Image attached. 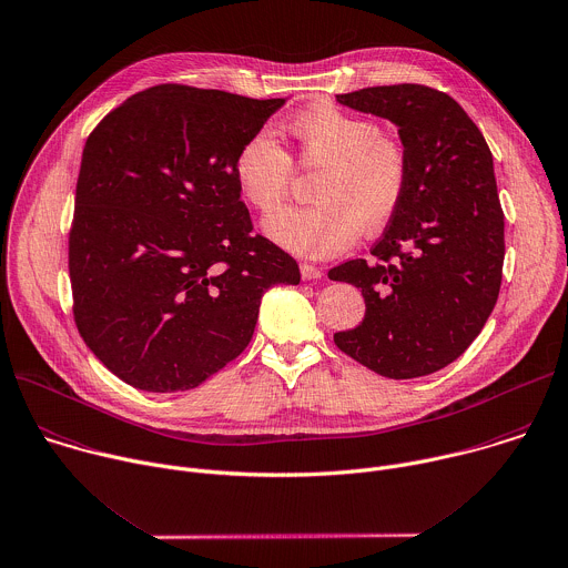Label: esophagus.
<instances>
[{"label":"esophagus","instance_id":"1","mask_svg":"<svg viewBox=\"0 0 568 568\" xmlns=\"http://www.w3.org/2000/svg\"><path fill=\"white\" fill-rule=\"evenodd\" d=\"M301 276H303V281H316L323 276V272L310 263H301Z\"/></svg>","mask_w":568,"mask_h":568}]
</instances>
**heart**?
<instances>
[{"label":"heart","instance_id":"heart-1","mask_svg":"<svg viewBox=\"0 0 568 568\" xmlns=\"http://www.w3.org/2000/svg\"><path fill=\"white\" fill-rule=\"evenodd\" d=\"M305 164L323 166L307 207H285L263 223L270 241L303 258H329L363 234L384 232L402 212L410 164L404 144L369 118L336 104H314L290 120ZM234 180L243 201L267 214L292 180V160L281 142L258 129L234 155Z\"/></svg>","mask_w":568,"mask_h":568}]
</instances>
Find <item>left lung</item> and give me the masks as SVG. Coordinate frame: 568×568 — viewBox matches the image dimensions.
Wrapping results in <instances>:
<instances>
[{"label":"left lung","mask_w":568,"mask_h":568,"mask_svg":"<svg viewBox=\"0 0 568 568\" xmlns=\"http://www.w3.org/2000/svg\"><path fill=\"white\" fill-rule=\"evenodd\" d=\"M336 102L397 124L410 180L372 258L327 272L365 301L361 325L334 343L388 379L433 374L466 352L499 296L504 212L493 153L468 113L424 84L369 87Z\"/></svg>","instance_id":"8db88e82"}]
</instances>
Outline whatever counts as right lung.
Returning <instances> with one entry per match:
<instances>
[{
  "instance_id": "obj_1",
  "label": "right lung",
  "mask_w": 568,
  "mask_h": 568,
  "mask_svg": "<svg viewBox=\"0 0 568 568\" xmlns=\"http://www.w3.org/2000/svg\"><path fill=\"white\" fill-rule=\"evenodd\" d=\"M285 98L160 84L89 135L69 234L75 325L120 379L146 393L201 386L252 341L263 294L298 285L261 234L234 155Z\"/></svg>"
}]
</instances>
